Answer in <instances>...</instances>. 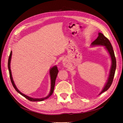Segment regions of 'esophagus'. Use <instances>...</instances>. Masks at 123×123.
<instances>
[{"mask_svg": "<svg viewBox=\"0 0 123 123\" xmlns=\"http://www.w3.org/2000/svg\"><path fill=\"white\" fill-rule=\"evenodd\" d=\"M63 65H64V66L66 67H68V66H69V62H68L66 60L63 61Z\"/></svg>", "mask_w": 123, "mask_h": 123, "instance_id": "obj_1", "label": "esophagus"}]
</instances>
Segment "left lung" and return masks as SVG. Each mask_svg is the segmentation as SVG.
<instances>
[{
    "instance_id": "8db88e82",
    "label": "left lung",
    "mask_w": 123,
    "mask_h": 123,
    "mask_svg": "<svg viewBox=\"0 0 123 123\" xmlns=\"http://www.w3.org/2000/svg\"><path fill=\"white\" fill-rule=\"evenodd\" d=\"M91 46H104L105 48L108 51V52L111 56V61H112V65H111V67L110 71V73L108 79L107 80V82L106 83L105 87H104L103 89L101 92L100 93V94L104 92L107 91L110 87L111 86V84L112 83L113 80V78L114 76V74L115 72V69H116L117 67V62L116 58L115 57V55L114 53V51L113 50V48L112 45L110 42L109 39L104 36L102 33H98V36L94 42H93L91 43Z\"/></svg>"
}]
</instances>
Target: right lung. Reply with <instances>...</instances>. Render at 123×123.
I'll return each instance as SVG.
<instances>
[{
	"label": "right lung",
	"instance_id": "1",
	"mask_svg": "<svg viewBox=\"0 0 123 123\" xmlns=\"http://www.w3.org/2000/svg\"><path fill=\"white\" fill-rule=\"evenodd\" d=\"M11 56H12V51H11L9 57L8 59V69L9 71V74H10V80L11 81V83H12L13 86L14 87V89H15L16 91L19 93L21 95H23L24 97L28 99V100H30L31 102H38V101H43V100L47 99L48 98H49L50 96L52 94L53 91H54V86H55V80L56 79V77L57 75V74L58 72V70L57 69V66H54L52 68H51L50 70V77H51V90L49 94L48 95L47 97L44 98H32L29 97V96L26 95L18 90V89L17 88L16 86L14 84V82L13 80L12 76V73H11V71L10 69V63H11Z\"/></svg>",
	"mask_w": 123,
	"mask_h": 123
}]
</instances>
